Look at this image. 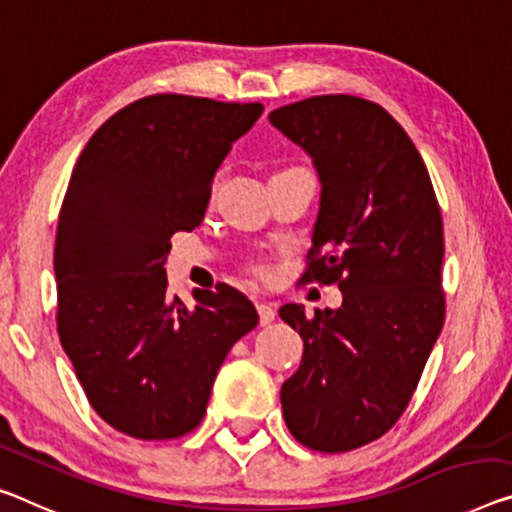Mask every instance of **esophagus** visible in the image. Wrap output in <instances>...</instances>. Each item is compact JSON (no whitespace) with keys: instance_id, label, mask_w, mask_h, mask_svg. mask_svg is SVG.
Returning a JSON list of instances; mask_svg holds the SVG:
<instances>
[{"instance_id":"esophagus-1","label":"esophagus","mask_w":512,"mask_h":512,"mask_svg":"<svg viewBox=\"0 0 512 512\" xmlns=\"http://www.w3.org/2000/svg\"><path fill=\"white\" fill-rule=\"evenodd\" d=\"M256 309H258V320H261V325H270L274 316H277L272 302H256Z\"/></svg>"}]
</instances>
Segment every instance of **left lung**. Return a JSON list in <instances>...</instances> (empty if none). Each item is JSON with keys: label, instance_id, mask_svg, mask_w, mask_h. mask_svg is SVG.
Segmentation results:
<instances>
[{"label": "left lung", "instance_id": "1", "mask_svg": "<svg viewBox=\"0 0 512 512\" xmlns=\"http://www.w3.org/2000/svg\"><path fill=\"white\" fill-rule=\"evenodd\" d=\"M320 180L304 279L338 283V309L279 316L304 341L281 407L297 442L322 453L382 437L410 403L444 325L442 212L426 164L371 100L316 96L270 112Z\"/></svg>", "mask_w": 512, "mask_h": 512}]
</instances>
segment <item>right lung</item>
<instances>
[{
    "label": "right lung",
    "mask_w": 512,
    "mask_h": 512,
    "mask_svg": "<svg viewBox=\"0 0 512 512\" xmlns=\"http://www.w3.org/2000/svg\"><path fill=\"white\" fill-rule=\"evenodd\" d=\"M261 102L157 93L135 100L89 139L59 212L57 325L86 398L137 439L194 430L219 366L258 313L240 290L167 295L171 235L206 215L212 180Z\"/></svg>",
    "instance_id": "add662e5"
}]
</instances>
